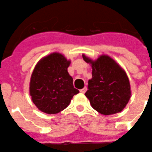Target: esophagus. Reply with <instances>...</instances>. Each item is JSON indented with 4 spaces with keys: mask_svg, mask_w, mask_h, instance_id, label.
<instances>
[{
    "mask_svg": "<svg viewBox=\"0 0 152 152\" xmlns=\"http://www.w3.org/2000/svg\"><path fill=\"white\" fill-rule=\"evenodd\" d=\"M86 90H87V88L86 87H84L83 88H82V89H80V92L82 93H86Z\"/></svg>",
    "mask_w": 152,
    "mask_h": 152,
    "instance_id": "esophagus-1",
    "label": "esophagus"
}]
</instances>
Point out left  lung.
Instances as JSON below:
<instances>
[{"instance_id": "8db88e82", "label": "left lung", "mask_w": 152, "mask_h": 152, "mask_svg": "<svg viewBox=\"0 0 152 152\" xmlns=\"http://www.w3.org/2000/svg\"><path fill=\"white\" fill-rule=\"evenodd\" d=\"M92 66V79L88 80L86 96L93 108L104 115L120 112L126 107L131 91L125 71L112 58L102 55L95 61L83 55Z\"/></svg>"}]
</instances>
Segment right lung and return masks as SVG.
<instances>
[{
  "instance_id": "1",
  "label": "right lung",
  "mask_w": 152,
  "mask_h": 152,
  "mask_svg": "<svg viewBox=\"0 0 152 152\" xmlns=\"http://www.w3.org/2000/svg\"><path fill=\"white\" fill-rule=\"evenodd\" d=\"M70 61L59 53H53L41 60L30 80V95L42 112L54 114L69 104L79 91L73 87V78L67 72Z\"/></svg>"
}]
</instances>
